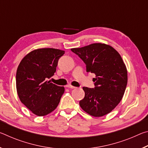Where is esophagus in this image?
Masks as SVG:
<instances>
[{"instance_id": "1", "label": "esophagus", "mask_w": 148, "mask_h": 148, "mask_svg": "<svg viewBox=\"0 0 148 148\" xmlns=\"http://www.w3.org/2000/svg\"><path fill=\"white\" fill-rule=\"evenodd\" d=\"M66 87H68L69 89H75L76 88V87L74 86H72L71 85H68V86H66Z\"/></svg>"}]
</instances>
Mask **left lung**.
Masks as SVG:
<instances>
[{"mask_svg":"<svg viewBox=\"0 0 148 148\" xmlns=\"http://www.w3.org/2000/svg\"><path fill=\"white\" fill-rule=\"evenodd\" d=\"M71 51L84 62L87 72L96 75L94 88L83 87L85 97L79 106L94 117L110 113L121 101L127 84V71L121 56L112 46L101 43Z\"/></svg>","mask_w":148,"mask_h":148,"instance_id":"left-lung-1","label":"left lung"}]
</instances>
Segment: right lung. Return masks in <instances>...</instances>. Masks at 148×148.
Here are the masks:
<instances>
[{"label": "right lung", "mask_w": 148, "mask_h": 148, "mask_svg": "<svg viewBox=\"0 0 148 148\" xmlns=\"http://www.w3.org/2000/svg\"><path fill=\"white\" fill-rule=\"evenodd\" d=\"M64 51L53 48L34 50L22 59L16 72V88L20 101L38 116L56 108L64 92L63 87L51 83L60 57Z\"/></svg>", "instance_id": "add662e5"}]
</instances>
